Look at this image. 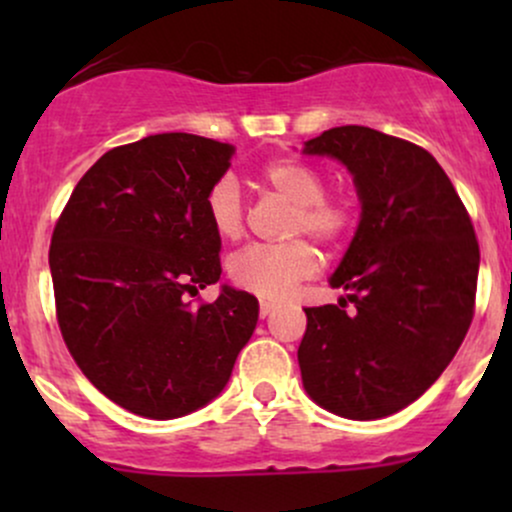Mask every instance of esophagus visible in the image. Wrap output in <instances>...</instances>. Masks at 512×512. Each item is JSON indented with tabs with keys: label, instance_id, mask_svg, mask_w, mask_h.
Wrapping results in <instances>:
<instances>
[{
	"label": "esophagus",
	"instance_id": "1",
	"mask_svg": "<svg viewBox=\"0 0 512 512\" xmlns=\"http://www.w3.org/2000/svg\"><path fill=\"white\" fill-rule=\"evenodd\" d=\"M274 308H276V303H272V301H260V317L272 315Z\"/></svg>",
	"mask_w": 512,
	"mask_h": 512
}]
</instances>
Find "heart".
I'll return each instance as SVG.
<instances>
[{"instance_id":"obj_1","label":"heart","mask_w":512,"mask_h":512,"mask_svg":"<svg viewBox=\"0 0 512 512\" xmlns=\"http://www.w3.org/2000/svg\"><path fill=\"white\" fill-rule=\"evenodd\" d=\"M264 190L293 204L291 236H310L322 245L339 243L356 223V202L346 192H325V178L298 158H274L257 173ZM207 219L223 240H238L245 231V204L233 178H221L204 199ZM317 272V255L305 240L289 245H250L228 262V276L238 289L262 298H286Z\"/></svg>"}]
</instances>
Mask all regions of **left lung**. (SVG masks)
<instances>
[{
	"mask_svg": "<svg viewBox=\"0 0 512 512\" xmlns=\"http://www.w3.org/2000/svg\"><path fill=\"white\" fill-rule=\"evenodd\" d=\"M303 151L342 161L361 199L356 236L330 279L349 296L305 308L303 387L344 419H383L436 383L472 325V219L436 158L404 139L344 125ZM346 300L354 314L343 310Z\"/></svg>",
	"mask_w": 512,
	"mask_h": 512,
	"instance_id": "obj_1",
	"label": "left lung"
}]
</instances>
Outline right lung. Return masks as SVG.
Listing matches in <instances>:
<instances>
[{"label": "right lung", "instance_id": "obj_1", "mask_svg": "<svg viewBox=\"0 0 512 512\" xmlns=\"http://www.w3.org/2000/svg\"><path fill=\"white\" fill-rule=\"evenodd\" d=\"M231 156V144L185 132L115 146L76 182L52 231L64 344L105 397L146 419L211 402L255 332L248 291L187 301L221 276L204 199Z\"/></svg>", "mask_w": 512, "mask_h": 512}]
</instances>
